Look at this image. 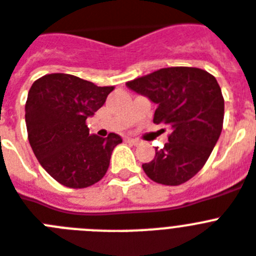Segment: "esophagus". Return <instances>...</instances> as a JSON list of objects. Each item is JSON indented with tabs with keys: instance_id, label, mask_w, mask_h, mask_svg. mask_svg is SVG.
Here are the masks:
<instances>
[{
	"instance_id": "esophagus-1",
	"label": "esophagus",
	"mask_w": 256,
	"mask_h": 256,
	"mask_svg": "<svg viewBox=\"0 0 256 256\" xmlns=\"http://www.w3.org/2000/svg\"><path fill=\"white\" fill-rule=\"evenodd\" d=\"M128 142H130V143H132V144H134V146H138L139 143H140V140H139V139H135V138L128 139Z\"/></svg>"
}]
</instances>
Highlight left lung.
Returning <instances> with one entry per match:
<instances>
[{"label":"left lung","instance_id":"8db88e82","mask_svg":"<svg viewBox=\"0 0 256 256\" xmlns=\"http://www.w3.org/2000/svg\"><path fill=\"white\" fill-rule=\"evenodd\" d=\"M158 104L154 124L172 128L168 143L142 165L152 181L178 186L207 162L222 130L224 98L214 75L198 68H160L126 83Z\"/></svg>","mask_w":256,"mask_h":256}]
</instances>
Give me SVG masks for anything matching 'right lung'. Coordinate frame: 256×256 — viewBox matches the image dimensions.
<instances>
[{
  "instance_id": "right-lung-1",
  "label": "right lung",
  "mask_w": 256,
  "mask_h": 256,
  "mask_svg": "<svg viewBox=\"0 0 256 256\" xmlns=\"http://www.w3.org/2000/svg\"><path fill=\"white\" fill-rule=\"evenodd\" d=\"M114 86L98 87L75 75L46 74L34 82L26 102L28 142L42 168L70 188L95 184L109 168L120 135H90L86 120L104 105Z\"/></svg>"
}]
</instances>
